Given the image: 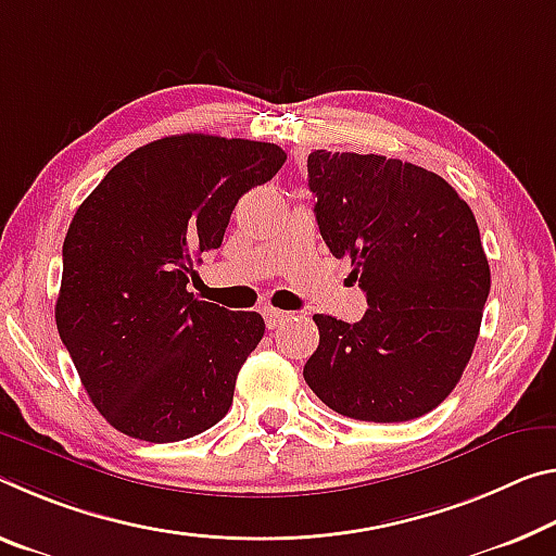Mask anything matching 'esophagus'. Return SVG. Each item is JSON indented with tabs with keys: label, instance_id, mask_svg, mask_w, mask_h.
Masks as SVG:
<instances>
[{
	"label": "esophagus",
	"instance_id": "34e87169",
	"mask_svg": "<svg viewBox=\"0 0 556 556\" xmlns=\"http://www.w3.org/2000/svg\"><path fill=\"white\" fill-rule=\"evenodd\" d=\"M264 324H267V329H279L281 324L289 321V312H279V309H271V306H264Z\"/></svg>",
	"mask_w": 556,
	"mask_h": 556
}]
</instances>
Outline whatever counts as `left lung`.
<instances>
[{
  "label": "left lung",
  "instance_id": "1",
  "mask_svg": "<svg viewBox=\"0 0 556 556\" xmlns=\"http://www.w3.org/2000/svg\"><path fill=\"white\" fill-rule=\"evenodd\" d=\"M326 247L351 260L364 319L314 314L319 349L304 381L356 420L426 416L460 381L490 294V264L468 202L399 157L314 151L306 161Z\"/></svg>",
  "mask_w": 556,
  "mask_h": 556
}]
</instances>
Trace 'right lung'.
I'll list each match as a JSON object with an SVG mask.
<instances>
[{
  "label": "right lung",
  "mask_w": 556,
  "mask_h": 556,
  "mask_svg": "<svg viewBox=\"0 0 556 556\" xmlns=\"http://www.w3.org/2000/svg\"><path fill=\"white\" fill-rule=\"evenodd\" d=\"M287 161L275 143L182 134L113 165L68 225L59 337L88 399L130 438L175 443L227 416L264 337L257 312L188 292L247 190Z\"/></svg>",
  "instance_id": "add662e5"
}]
</instances>
